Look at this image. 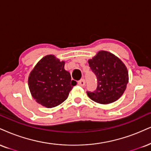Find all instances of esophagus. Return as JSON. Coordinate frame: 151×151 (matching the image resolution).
Masks as SVG:
<instances>
[{"label":"esophagus","mask_w":151,"mask_h":151,"mask_svg":"<svg viewBox=\"0 0 151 151\" xmlns=\"http://www.w3.org/2000/svg\"><path fill=\"white\" fill-rule=\"evenodd\" d=\"M85 83H86V81H85V80L83 79H81V80H79V81H78V84L81 86H85Z\"/></svg>","instance_id":"34e87169"}]
</instances>
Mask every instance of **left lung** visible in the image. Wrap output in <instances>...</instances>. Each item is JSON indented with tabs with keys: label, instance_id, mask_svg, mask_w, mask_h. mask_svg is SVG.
Wrapping results in <instances>:
<instances>
[{
	"label": "left lung",
	"instance_id": "8db88e82",
	"mask_svg": "<svg viewBox=\"0 0 151 151\" xmlns=\"http://www.w3.org/2000/svg\"><path fill=\"white\" fill-rule=\"evenodd\" d=\"M88 63L98 80L95 91H87L88 97L100 104H109L119 99L129 82L128 70L124 63L106 50H100Z\"/></svg>",
	"mask_w": 151,
	"mask_h": 151
}]
</instances>
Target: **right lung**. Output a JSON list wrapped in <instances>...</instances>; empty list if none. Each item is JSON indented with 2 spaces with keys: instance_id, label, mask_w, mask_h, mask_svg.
Masks as SVG:
<instances>
[{
  "instance_id": "right-lung-1",
  "label": "right lung",
  "mask_w": 151,
  "mask_h": 151,
  "mask_svg": "<svg viewBox=\"0 0 151 151\" xmlns=\"http://www.w3.org/2000/svg\"><path fill=\"white\" fill-rule=\"evenodd\" d=\"M65 61L53 55L44 56L30 72L28 85L32 97L39 104L54 108L68 99L77 84L71 80L70 72L65 70Z\"/></svg>"
}]
</instances>
